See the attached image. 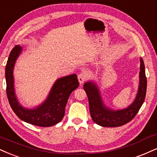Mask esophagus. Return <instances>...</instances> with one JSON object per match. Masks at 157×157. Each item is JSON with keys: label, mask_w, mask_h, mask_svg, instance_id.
<instances>
[{"label": "esophagus", "mask_w": 157, "mask_h": 157, "mask_svg": "<svg viewBox=\"0 0 157 157\" xmlns=\"http://www.w3.org/2000/svg\"><path fill=\"white\" fill-rule=\"evenodd\" d=\"M86 78H87V75H86V73L84 72H82L80 73L78 75V82L80 83L81 84H83L85 81L86 80Z\"/></svg>", "instance_id": "34e87169"}]
</instances>
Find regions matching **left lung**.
Instances as JSON below:
<instances>
[{
  "instance_id": "obj_1",
  "label": "left lung",
  "mask_w": 157,
  "mask_h": 157,
  "mask_svg": "<svg viewBox=\"0 0 157 157\" xmlns=\"http://www.w3.org/2000/svg\"><path fill=\"white\" fill-rule=\"evenodd\" d=\"M140 83L138 93L134 102L124 109L114 111L108 108L102 102L96 84L92 82L84 84V89L88 97L91 117L98 125L105 127H120L129 122L138 113L145 100L147 87L144 63L142 58H140Z\"/></svg>"
}]
</instances>
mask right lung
Instances as JSON below:
<instances>
[{"label":"right lung","mask_w":157,"mask_h":157,"mask_svg":"<svg viewBox=\"0 0 157 157\" xmlns=\"http://www.w3.org/2000/svg\"><path fill=\"white\" fill-rule=\"evenodd\" d=\"M22 50V46H15L10 52L6 65V94L9 104L17 117L25 122L39 127H51L63 119L70 94L79 86L77 75L72 74L58 78L45 101L38 107L33 109L22 107L15 94L13 75L15 62Z\"/></svg>","instance_id":"add662e5"}]
</instances>
